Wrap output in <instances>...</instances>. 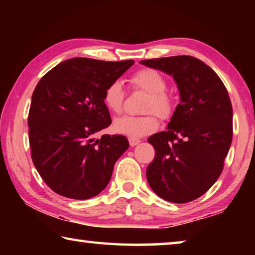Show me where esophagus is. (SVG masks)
<instances>
[{
	"label": "esophagus",
	"instance_id": "obj_1",
	"mask_svg": "<svg viewBox=\"0 0 255 255\" xmlns=\"http://www.w3.org/2000/svg\"><path fill=\"white\" fill-rule=\"evenodd\" d=\"M128 140H129V144H130V146H136L137 144H139L140 143V140L139 139H137V138H128Z\"/></svg>",
	"mask_w": 255,
	"mask_h": 255
}]
</instances>
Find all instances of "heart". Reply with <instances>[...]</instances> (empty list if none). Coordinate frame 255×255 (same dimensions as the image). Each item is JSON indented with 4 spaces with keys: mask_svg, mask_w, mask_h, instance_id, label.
<instances>
[{
    "mask_svg": "<svg viewBox=\"0 0 255 255\" xmlns=\"http://www.w3.org/2000/svg\"><path fill=\"white\" fill-rule=\"evenodd\" d=\"M130 83L135 89L148 93L145 111L149 114L145 116L125 115L115 120L114 129L119 133L138 138L148 135L156 130L158 120L155 114L161 118L170 117L173 110V101L166 93L167 83L165 77L153 68H143L133 73ZM125 102V91L119 81H112L103 91V103L108 110L119 114L123 110ZM152 112L150 113V111Z\"/></svg>",
    "mask_w": 255,
    "mask_h": 255,
    "instance_id": "b5f03b06",
    "label": "heart"
}]
</instances>
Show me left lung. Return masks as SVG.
<instances>
[{"label":"left lung","instance_id":"1","mask_svg":"<svg viewBox=\"0 0 255 255\" xmlns=\"http://www.w3.org/2000/svg\"><path fill=\"white\" fill-rule=\"evenodd\" d=\"M172 75L181 102L167 130L148 138L155 157L146 170L162 199L185 204L208 191L221 175L233 138V108L219 76L192 56L140 60Z\"/></svg>","mask_w":255,"mask_h":255}]
</instances>
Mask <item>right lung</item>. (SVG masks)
<instances>
[{
  "label": "right lung",
  "mask_w": 255,
  "mask_h": 255,
  "mask_svg": "<svg viewBox=\"0 0 255 255\" xmlns=\"http://www.w3.org/2000/svg\"><path fill=\"white\" fill-rule=\"evenodd\" d=\"M133 60L71 58L41 77L28 116L31 158L46 184L60 196L96 197L111 179L115 163L129 147L123 135L94 133L110 126L103 91Z\"/></svg>",
  "instance_id": "right-lung-1"
}]
</instances>
